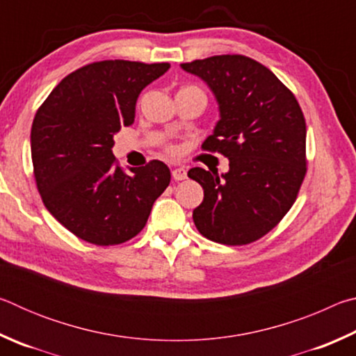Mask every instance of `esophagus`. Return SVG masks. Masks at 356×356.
Here are the masks:
<instances>
[{
  "label": "esophagus",
  "mask_w": 356,
  "mask_h": 356,
  "mask_svg": "<svg viewBox=\"0 0 356 356\" xmlns=\"http://www.w3.org/2000/svg\"><path fill=\"white\" fill-rule=\"evenodd\" d=\"M172 179L174 180H184V179H186L185 168H182V166L172 168Z\"/></svg>",
  "instance_id": "34e87169"
}]
</instances>
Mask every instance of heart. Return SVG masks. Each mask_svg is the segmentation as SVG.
Here are the masks:
<instances>
[{
    "mask_svg": "<svg viewBox=\"0 0 356 356\" xmlns=\"http://www.w3.org/2000/svg\"><path fill=\"white\" fill-rule=\"evenodd\" d=\"M188 88H195V86H188ZM170 150H171V152H176V147H172V146H171V147H170Z\"/></svg>",
    "mask_w": 356,
    "mask_h": 356,
    "instance_id": "1",
    "label": "heart"
}]
</instances>
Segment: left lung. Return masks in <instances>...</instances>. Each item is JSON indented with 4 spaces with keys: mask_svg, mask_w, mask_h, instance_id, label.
<instances>
[{
    "mask_svg": "<svg viewBox=\"0 0 356 356\" xmlns=\"http://www.w3.org/2000/svg\"><path fill=\"white\" fill-rule=\"evenodd\" d=\"M207 83L220 120L202 149L229 159V171L191 168L204 190L193 221L204 237L246 245L272 231L297 200L306 174V122L295 95L272 70L242 55L180 64Z\"/></svg>",
    "mask_w": 356,
    "mask_h": 356,
    "instance_id": "8db88e82",
    "label": "left lung"
}]
</instances>
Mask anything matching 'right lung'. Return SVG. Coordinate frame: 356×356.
<instances>
[{"instance_id":"add662e5","label":"right lung","mask_w":356,"mask_h":356,"mask_svg":"<svg viewBox=\"0 0 356 356\" xmlns=\"http://www.w3.org/2000/svg\"><path fill=\"white\" fill-rule=\"evenodd\" d=\"M170 67L124 59L88 64L65 76L35 113V185L48 212L84 242L134 238L170 185L163 161L125 174L111 152L114 134L134 124L138 95Z\"/></svg>"}]
</instances>
